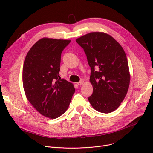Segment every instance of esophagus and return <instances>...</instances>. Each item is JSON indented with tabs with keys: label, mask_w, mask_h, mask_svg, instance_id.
Instances as JSON below:
<instances>
[{
	"label": "esophagus",
	"mask_w": 153,
	"mask_h": 153,
	"mask_svg": "<svg viewBox=\"0 0 153 153\" xmlns=\"http://www.w3.org/2000/svg\"><path fill=\"white\" fill-rule=\"evenodd\" d=\"M84 80H82V79H81V81H80L78 83H77V84H78V85H82L83 84H84Z\"/></svg>",
	"instance_id": "obj_1"
}]
</instances>
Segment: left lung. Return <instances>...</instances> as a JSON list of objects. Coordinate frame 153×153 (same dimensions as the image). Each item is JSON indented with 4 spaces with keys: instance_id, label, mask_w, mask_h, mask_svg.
Segmentation results:
<instances>
[{
    "instance_id": "obj_1",
    "label": "left lung",
    "mask_w": 153,
    "mask_h": 153,
    "mask_svg": "<svg viewBox=\"0 0 153 153\" xmlns=\"http://www.w3.org/2000/svg\"><path fill=\"white\" fill-rule=\"evenodd\" d=\"M91 68L93 93L88 98L97 111L108 114L120 105L129 87L130 76L126 54L110 35L92 32L76 39Z\"/></svg>"
}]
</instances>
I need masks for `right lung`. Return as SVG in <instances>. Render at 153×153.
<instances>
[{
  "label": "right lung",
  "instance_id": "right-lung-1",
  "mask_svg": "<svg viewBox=\"0 0 153 153\" xmlns=\"http://www.w3.org/2000/svg\"><path fill=\"white\" fill-rule=\"evenodd\" d=\"M71 40L43 38L28 52L23 85L28 100L45 117L55 119L66 111L75 92L73 84L59 76L61 56Z\"/></svg>",
  "mask_w": 153,
  "mask_h": 153
}]
</instances>
